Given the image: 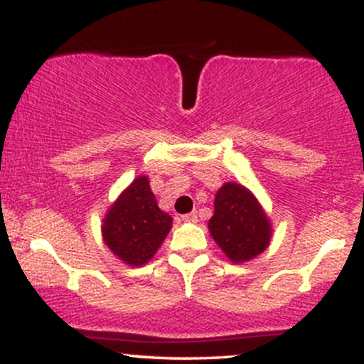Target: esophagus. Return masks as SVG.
<instances>
[{"label":"esophagus","mask_w":364,"mask_h":364,"mask_svg":"<svg viewBox=\"0 0 364 364\" xmlns=\"http://www.w3.org/2000/svg\"><path fill=\"white\" fill-rule=\"evenodd\" d=\"M181 219L185 220V223H196V220H198V215H196V212H190V214L183 215Z\"/></svg>","instance_id":"obj_1"}]
</instances>
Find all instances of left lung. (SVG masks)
I'll use <instances>...</instances> for the list:
<instances>
[{
    "label": "left lung",
    "mask_w": 364,
    "mask_h": 364,
    "mask_svg": "<svg viewBox=\"0 0 364 364\" xmlns=\"http://www.w3.org/2000/svg\"><path fill=\"white\" fill-rule=\"evenodd\" d=\"M208 232L229 262L246 263L269 248L272 223L252 190L228 181L217 190Z\"/></svg>",
    "instance_id": "8db88e82"
}]
</instances>
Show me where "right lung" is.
Returning a JSON list of instances; mask_svg holds the SVG:
<instances>
[{
    "instance_id": "obj_1",
    "label": "right lung",
    "mask_w": 364,
    "mask_h": 364,
    "mask_svg": "<svg viewBox=\"0 0 364 364\" xmlns=\"http://www.w3.org/2000/svg\"><path fill=\"white\" fill-rule=\"evenodd\" d=\"M173 228V217L157 205L147 176H136L104 214V245L128 267L149 263Z\"/></svg>"
}]
</instances>
